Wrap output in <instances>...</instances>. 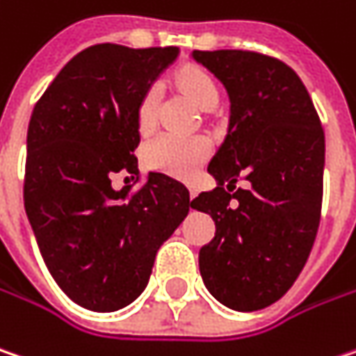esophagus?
<instances>
[{"label":"esophagus","mask_w":356,"mask_h":356,"mask_svg":"<svg viewBox=\"0 0 356 356\" xmlns=\"http://www.w3.org/2000/svg\"><path fill=\"white\" fill-rule=\"evenodd\" d=\"M187 189H189V197L191 199L197 195V191H195V187H193V185H189V183H187Z\"/></svg>","instance_id":"esophagus-1"}]
</instances>
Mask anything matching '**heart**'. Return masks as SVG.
Instances as JSON below:
<instances>
[{"instance_id": "obj_1", "label": "heart", "mask_w": 356, "mask_h": 356, "mask_svg": "<svg viewBox=\"0 0 356 356\" xmlns=\"http://www.w3.org/2000/svg\"><path fill=\"white\" fill-rule=\"evenodd\" d=\"M177 86L199 108L209 111L220 102V86L216 78L199 66H185L175 74ZM159 90L151 84L136 104V127L140 133H151L157 124ZM209 155V143L203 136L161 135L145 147V161L151 169L165 171L177 177L191 175L203 159Z\"/></svg>"}]
</instances>
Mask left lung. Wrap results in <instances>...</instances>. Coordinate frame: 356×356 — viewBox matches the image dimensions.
Masks as SVG:
<instances>
[{"label":"left lung","instance_id":"8db88e82","mask_svg":"<svg viewBox=\"0 0 356 356\" xmlns=\"http://www.w3.org/2000/svg\"><path fill=\"white\" fill-rule=\"evenodd\" d=\"M193 58L232 100L227 136L207 167L220 185L191 201L216 221V238L199 250V272L221 304L260 310L290 290L316 240L323 124L302 80L282 60L252 50H195ZM240 178L248 190L235 188Z\"/></svg>","mask_w":356,"mask_h":356}]
</instances>
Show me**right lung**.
Segmentation results:
<instances>
[{
  "label": "right lung",
  "instance_id": "right-lung-1",
  "mask_svg": "<svg viewBox=\"0 0 356 356\" xmlns=\"http://www.w3.org/2000/svg\"><path fill=\"white\" fill-rule=\"evenodd\" d=\"M179 48L96 44L40 96L28 127L24 203L40 254L74 302L113 312L149 282L155 254L191 201L165 173L138 171L136 104ZM116 172L138 190L115 192ZM129 179V177H127Z\"/></svg>",
  "mask_w": 356,
  "mask_h": 356
}]
</instances>
